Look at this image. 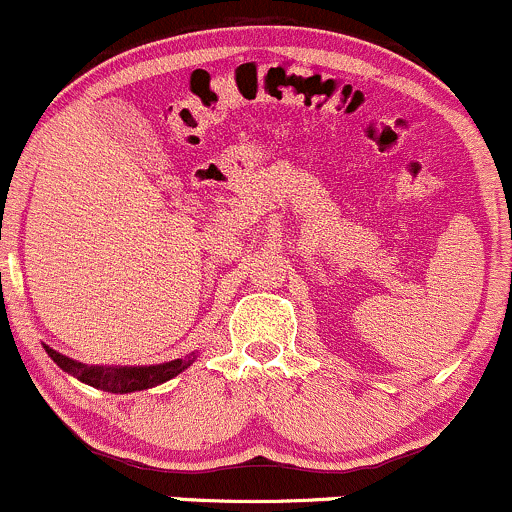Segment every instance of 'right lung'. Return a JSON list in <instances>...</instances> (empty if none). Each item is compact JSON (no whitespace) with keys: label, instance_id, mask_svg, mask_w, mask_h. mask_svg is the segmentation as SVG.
Returning a JSON list of instances; mask_svg holds the SVG:
<instances>
[{"label":"right lung","instance_id":"obj_1","mask_svg":"<svg viewBox=\"0 0 512 512\" xmlns=\"http://www.w3.org/2000/svg\"><path fill=\"white\" fill-rule=\"evenodd\" d=\"M48 357L58 364L60 369L67 374H72L75 379H80L82 384L94 386V389L109 391V393H131V391H143L153 389L157 384H165L177 376L179 372L189 367L194 362V357L184 359H172V362L162 364H150V367H89V364L77 362L60 352L50 350L46 345Z\"/></svg>","mask_w":512,"mask_h":512}]
</instances>
